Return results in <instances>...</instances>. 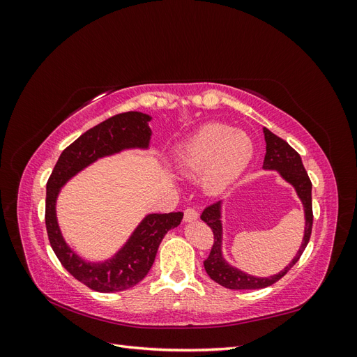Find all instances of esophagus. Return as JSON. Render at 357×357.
I'll return each mask as SVG.
<instances>
[{
	"label": "esophagus",
	"mask_w": 357,
	"mask_h": 357,
	"mask_svg": "<svg viewBox=\"0 0 357 357\" xmlns=\"http://www.w3.org/2000/svg\"><path fill=\"white\" fill-rule=\"evenodd\" d=\"M198 218H199V214L195 208L189 207V208L185 210V222H193V220H197Z\"/></svg>",
	"instance_id": "1"
}]
</instances>
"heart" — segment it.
<instances>
[{
	"label": "heart",
	"instance_id": "obj_1",
	"mask_svg": "<svg viewBox=\"0 0 357 357\" xmlns=\"http://www.w3.org/2000/svg\"><path fill=\"white\" fill-rule=\"evenodd\" d=\"M253 156L248 135L228 125L201 126L174 152V168L185 177L204 172V185L210 192H222L238 178Z\"/></svg>",
	"mask_w": 357,
	"mask_h": 357
}]
</instances>
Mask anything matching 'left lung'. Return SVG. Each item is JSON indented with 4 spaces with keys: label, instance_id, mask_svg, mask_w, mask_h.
Segmentation results:
<instances>
[{
    "label": "left lung",
    "instance_id": "8db88e82",
    "mask_svg": "<svg viewBox=\"0 0 357 357\" xmlns=\"http://www.w3.org/2000/svg\"><path fill=\"white\" fill-rule=\"evenodd\" d=\"M265 143H266V153L264 160V169H274L278 171L287 183L295 188L298 197L304 205L305 213V231L304 238L296 256L291 259V262L284 266L283 271H280L271 277H255L250 274L243 273L241 269L229 265L225 261L222 255V201L208 205L201 214V219L207 223L214 235V243L208 257L204 261V268L211 280L226 289L232 290H245V289H264L277 283L280 278L284 277L290 268L294 266L301 255L304 253L305 247L310 241L311 229H312V204H311V180L307 174V171L302 165L299 153L295 149H291L284 139L273 134L269 129L264 128Z\"/></svg>",
    "mask_w": 357,
    "mask_h": 357
}]
</instances>
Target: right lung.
Masks as SVG:
<instances>
[{"label":"right lung","mask_w":357,"mask_h":357,"mask_svg":"<svg viewBox=\"0 0 357 357\" xmlns=\"http://www.w3.org/2000/svg\"><path fill=\"white\" fill-rule=\"evenodd\" d=\"M152 117L139 112L116 114L82 134L61 153L46 186V229L50 245L62 266L80 283L101 294L126 290L147 275L159 244L169 229L183 219V213L147 214L125 245L104 262H88L75 255L63 240L56 219V198L61 188L96 159L126 149H149Z\"/></svg>","instance_id":"obj_1"}]
</instances>
